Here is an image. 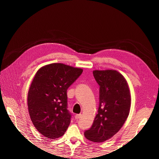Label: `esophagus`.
Listing matches in <instances>:
<instances>
[{
  "label": "esophagus",
  "instance_id": "34e87169",
  "mask_svg": "<svg viewBox=\"0 0 159 159\" xmlns=\"http://www.w3.org/2000/svg\"><path fill=\"white\" fill-rule=\"evenodd\" d=\"M81 117V114H77L75 115V119H79Z\"/></svg>",
  "mask_w": 159,
  "mask_h": 159
}]
</instances>
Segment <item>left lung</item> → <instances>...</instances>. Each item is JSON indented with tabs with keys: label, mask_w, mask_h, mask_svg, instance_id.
Masks as SVG:
<instances>
[{
	"label": "left lung",
	"mask_w": 159,
	"mask_h": 159,
	"mask_svg": "<svg viewBox=\"0 0 159 159\" xmlns=\"http://www.w3.org/2000/svg\"><path fill=\"white\" fill-rule=\"evenodd\" d=\"M99 85V103L93 123L85 130V137L95 143L114 136L123 125L131 107V95L126 80L115 70H95Z\"/></svg>",
	"instance_id": "obj_1"
}]
</instances>
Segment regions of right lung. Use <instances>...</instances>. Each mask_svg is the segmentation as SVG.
Here are the masks:
<instances>
[{"mask_svg":"<svg viewBox=\"0 0 159 159\" xmlns=\"http://www.w3.org/2000/svg\"><path fill=\"white\" fill-rule=\"evenodd\" d=\"M82 72L60 63L46 65L37 71L28 91V107L33 125L44 137L59 138L68 128L71 114L67 89Z\"/></svg>","mask_w":159,"mask_h":159,"instance_id":"right-lung-1","label":"right lung"}]
</instances>
